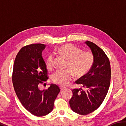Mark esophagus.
<instances>
[{"mask_svg": "<svg viewBox=\"0 0 126 126\" xmlns=\"http://www.w3.org/2000/svg\"><path fill=\"white\" fill-rule=\"evenodd\" d=\"M59 88H60V89H61V91L64 90V89H65V87H63V86H59Z\"/></svg>", "mask_w": 126, "mask_h": 126, "instance_id": "obj_1", "label": "esophagus"}]
</instances>
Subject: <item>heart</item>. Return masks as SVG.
I'll return each instance as SVG.
<instances>
[{
	"label": "heart",
	"mask_w": 126,
	"mask_h": 126,
	"mask_svg": "<svg viewBox=\"0 0 126 126\" xmlns=\"http://www.w3.org/2000/svg\"><path fill=\"white\" fill-rule=\"evenodd\" d=\"M65 57L69 61L67 71L58 70L52 75L55 83L65 86L73 79L74 74L78 77H83L88 73L94 63V56L91 52H83L82 49L71 44H67L56 49L54 52ZM46 67L49 70L54 68V58L49 55L46 61Z\"/></svg>",
	"instance_id": "obj_1"
}]
</instances>
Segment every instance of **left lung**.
Masks as SVG:
<instances>
[{
  "label": "left lung",
  "instance_id": "1",
  "mask_svg": "<svg viewBox=\"0 0 126 126\" xmlns=\"http://www.w3.org/2000/svg\"><path fill=\"white\" fill-rule=\"evenodd\" d=\"M94 56V63L86 75L76 81V84L86 88L72 90L73 96L69 101L72 110L76 113L87 115L101 106L108 92L111 78L110 65L103 50L92 42H85Z\"/></svg>",
  "mask_w": 126,
  "mask_h": 126
}]
</instances>
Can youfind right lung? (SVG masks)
<instances>
[{"instance_id": "1", "label": "right lung", "mask_w": 126, "mask_h": 126, "mask_svg": "<svg viewBox=\"0 0 126 126\" xmlns=\"http://www.w3.org/2000/svg\"><path fill=\"white\" fill-rule=\"evenodd\" d=\"M45 44H32L23 47L15 59L12 81L14 91L28 111L41 117L52 111L54 102L60 92L56 84L46 90L39 88L42 81L48 79L46 63L42 53Z\"/></svg>"}]
</instances>
